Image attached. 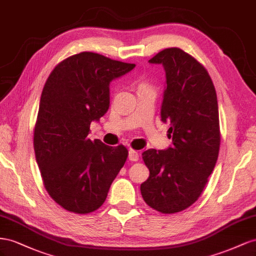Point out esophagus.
Wrapping results in <instances>:
<instances>
[{"label": "esophagus", "instance_id": "34e87169", "mask_svg": "<svg viewBox=\"0 0 256 256\" xmlns=\"http://www.w3.org/2000/svg\"><path fill=\"white\" fill-rule=\"evenodd\" d=\"M140 158V153L133 149H128V160H133V162H136Z\"/></svg>", "mask_w": 256, "mask_h": 256}]
</instances>
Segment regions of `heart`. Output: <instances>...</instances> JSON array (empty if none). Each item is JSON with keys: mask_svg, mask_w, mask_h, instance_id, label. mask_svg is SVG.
<instances>
[{"mask_svg": "<svg viewBox=\"0 0 256 256\" xmlns=\"http://www.w3.org/2000/svg\"><path fill=\"white\" fill-rule=\"evenodd\" d=\"M142 86H144V84H142Z\"/></svg>", "mask_w": 256, "mask_h": 256, "instance_id": "1", "label": "heart"}]
</instances>
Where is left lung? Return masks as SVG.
Wrapping results in <instances>:
<instances>
[{
    "label": "left lung",
    "instance_id": "8db88e82",
    "mask_svg": "<svg viewBox=\"0 0 256 256\" xmlns=\"http://www.w3.org/2000/svg\"><path fill=\"white\" fill-rule=\"evenodd\" d=\"M166 86L160 120L170 123L172 144L142 153L149 178L140 186L144 200L162 214H176L198 200L220 149L216 93L207 70L179 48L160 51Z\"/></svg>",
    "mask_w": 256,
    "mask_h": 256
}]
</instances>
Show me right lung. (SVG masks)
Wrapping results in <instances>:
<instances>
[{
    "mask_svg": "<svg viewBox=\"0 0 256 256\" xmlns=\"http://www.w3.org/2000/svg\"><path fill=\"white\" fill-rule=\"evenodd\" d=\"M135 64L80 52L59 63L42 92L34 151L48 194L61 207L89 214L103 205L128 149L88 138L109 108V84Z\"/></svg>",
    "mask_w": 256,
    "mask_h": 256,
    "instance_id": "1",
    "label": "right lung"
}]
</instances>
